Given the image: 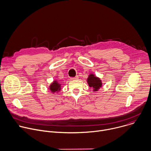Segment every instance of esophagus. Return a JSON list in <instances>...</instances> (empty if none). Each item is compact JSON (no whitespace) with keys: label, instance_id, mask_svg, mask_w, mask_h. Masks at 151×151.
<instances>
[{"label":"esophagus","instance_id":"esophagus-1","mask_svg":"<svg viewBox=\"0 0 151 151\" xmlns=\"http://www.w3.org/2000/svg\"><path fill=\"white\" fill-rule=\"evenodd\" d=\"M79 79L78 76H76L75 78H70L71 80H77V79Z\"/></svg>","mask_w":151,"mask_h":151}]
</instances>
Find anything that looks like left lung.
<instances>
[{
	"label": "left lung",
	"mask_w": 151,
	"mask_h": 151,
	"mask_svg": "<svg viewBox=\"0 0 151 151\" xmlns=\"http://www.w3.org/2000/svg\"><path fill=\"white\" fill-rule=\"evenodd\" d=\"M87 83L89 87L93 88V91H98L100 88L102 87V81L101 79L94 73H90L87 79Z\"/></svg>",
	"instance_id": "obj_1"
}]
</instances>
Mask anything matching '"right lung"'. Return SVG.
<instances>
[{
	"mask_svg": "<svg viewBox=\"0 0 151 151\" xmlns=\"http://www.w3.org/2000/svg\"><path fill=\"white\" fill-rule=\"evenodd\" d=\"M49 89L52 93H58L61 90V83L57 80H54L50 85Z\"/></svg>",
	"mask_w": 151,
	"mask_h": 151,
	"instance_id": "right-lung-1",
	"label": "right lung"
}]
</instances>
